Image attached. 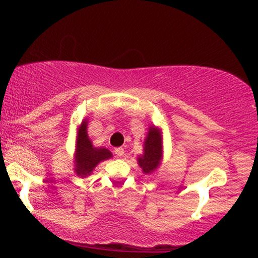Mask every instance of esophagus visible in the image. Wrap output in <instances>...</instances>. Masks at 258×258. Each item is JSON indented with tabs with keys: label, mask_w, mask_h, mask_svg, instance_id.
Masks as SVG:
<instances>
[{
	"label": "esophagus",
	"mask_w": 258,
	"mask_h": 258,
	"mask_svg": "<svg viewBox=\"0 0 258 258\" xmlns=\"http://www.w3.org/2000/svg\"><path fill=\"white\" fill-rule=\"evenodd\" d=\"M115 154H116V156H119V158H122L123 154H125V150H123V148H116V149H115Z\"/></svg>",
	"instance_id": "34e87169"
}]
</instances>
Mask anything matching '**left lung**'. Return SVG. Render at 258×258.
Here are the masks:
<instances>
[{"mask_svg":"<svg viewBox=\"0 0 258 258\" xmlns=\"http://www.w3.org/2000/svg\"><path fill=\"white\" fill-rule=\"evenodd\" d=\"M144 153L138 156V165L144 173H153L161 164L162 138L161 131L155 126H150L147 138L144 139Z\"/></svg>","mask_w":258,"mask_h":258,"instance_id":"left-lung-1","label":"left lung"}]
</instances>
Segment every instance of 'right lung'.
Returning a JSON list of instances; mask_svg holds the SVG:
<instances>
[{
    "instance_id": "1",
    "label": "right lung",
    "mask_w": 258,
    "mask_h": 258,
    "mask_svg": "<svg viewBox=\"0 0 258 258\" xmlns=\"http://www.w3.org/2000/svg\"><path fill=\"white\" fill-rule=\"evenodd\" d=\"M112 158L105 148H94L87 135V121L84 120L78 130L75 152V172L78 176L87 177L99 162Z\"/></svg>"
}]
</instances>
